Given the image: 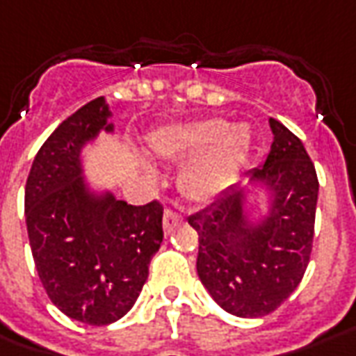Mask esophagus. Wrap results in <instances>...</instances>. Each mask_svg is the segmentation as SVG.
Masks as SVG:
<instances>
[{"instance_id":"obj_1","label":"esophagus","mask_w":356,"mask_h":356,"mask_svg":"<svg viewBox=\"0 0 356 356\" xmlns=\"http://www.w3.org/2000/svg\"><path fill=\"white\" fill-rule=\"evenodd\" d=\"M179 222H181V216H179L175 210L168 209L165 212H163V229H165V234H171Z\"/></svg>"}]
</instances>
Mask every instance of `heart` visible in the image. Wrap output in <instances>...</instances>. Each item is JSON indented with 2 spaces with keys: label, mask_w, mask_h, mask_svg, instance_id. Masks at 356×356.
<instances>
[{
  "label": "heart",
  "mask_w": 356,
  "mask_h": 356,
  "mask_svg": "<svg viewBox=\"0 0 356 356\" xmlns=\"http://www.w3.org/2000/svg\"><path fill=\"white\" fill-rule=\"evenodd\" d=\"M251 144L245 124L228 127L222 118H200L193 122L169 124L156 130L147 146L165 161L197 158L183 169L179 177L181 193L188 200H210L234 183L243 165Z\"/></svg>",
  "instance_id": "b5f03b06"
}]
</instances>
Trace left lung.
Segmentation results:
<instances>
[{
    "label": "left lung",
    "mask_w": 356,
    "mask_h": 356,
    "mask_svg": "<svg viewBox=\"0 0 356 356\" xmlns=\"http://www.w3.org/2000/svg\"><path fill=\"white\" fill-rule=\"evenodd\" d=\"M269 124V156L251 173L269 191V218L249 228L245 188H232L188 216L198 234V279L220 308L238 318L277 310L300 284L314 243L316 168L298 136L275 118Z\"/></svg>",
    "instance_id": "left-lung-1"
}]
</instances>
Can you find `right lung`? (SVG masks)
Here are the masks:
<instances>
[{
    "mask_svg": "<svg viewBox=\"0 0 356 356\" xmlns=\"http://www.w3.org/2000/svg\"><path fill=\"white\" fill-rule=\"evenodd\" d=\"M97 97L67 117L36 154L25 187V218L38 279L67 318L89 325L120 320L136 302L163 241V207H132L91 195L81 147L108 124Z\"/></svg>",
    "mask_w": 356,
    "mask_h": 356,
    "instance_id": "obj_1",
    "label": "right lung"
}]
</instances>
